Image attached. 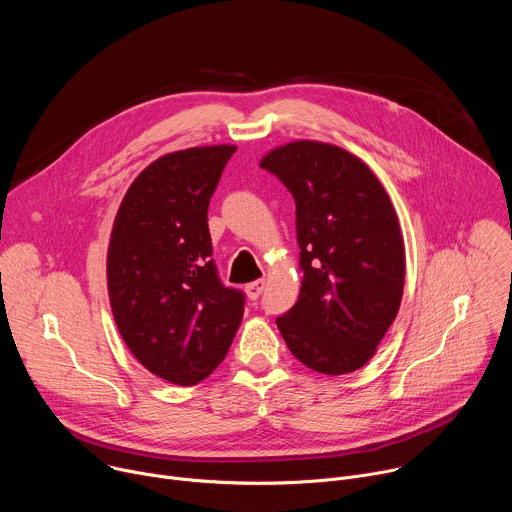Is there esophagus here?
Here are the masks:
<instances>
[{"mask_svg": "<svg viewBox=\"0 0 512 512\" xmlns=\"http://www.w3.org/2000/svg\"><path fill=\"white\" fill-rule=\"evenodd\" d=\"M263 289H265V279H257V281H253V283H249V285L245 287L249 300H253V302L259 300V296L263 294Z\"/></svg>", "mask_w": 512, "mask_h": 512, "instance_id": "1", "label": "esophagus"}]
</instances>
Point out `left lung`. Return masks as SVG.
Segmentation results:
<instances>
[{"instance_id": "8db88e82", "label": "left lung", "mask_w": 512, "mask_h": 512, "mask_svg": "<svg viewBox=\"0 0 512 512\" xmlns=\"http://www.w3.org/2000/svg\"><path fill=\"white\" fill-rule=\"evenodd\" d=\"M296 200L302 289L275 322L308 369L346 375L367 364L403 296L405 247L377 176L342 148L291 141L261 164Z\"/></svg>"}]
</instances>
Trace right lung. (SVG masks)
<instances>
[{
	"label": "right lung",
	"instance_id": "obj_1",
	"mask_svg": "<svg viewBox=\"0 0 512 512\" xmlns=\"http://www.w3.org/2000/svg\"><path fill=\"white\" fill-rule=\"evenodd\" d=\"M235 145L162 156L129 186L111 233L107 287L115 324L156 377L190 387L227 356L245 294L218 277L208 202Z\"/></svg>",
	"mask_w": 512,
	"mask_h": 512
}]
</instances>
